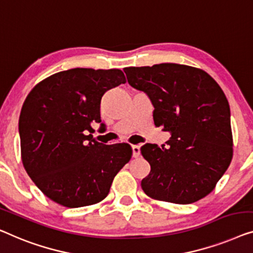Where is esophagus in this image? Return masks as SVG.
<instances>
[{"mask_svg":"<svg viewBox=\"0 0 253 253\" xmlns=\"http://www.w3.org/2000/svg\"><path fill=\"white\" fill-rule=\"evenodd\" d=\"M131 154H133L134 158L140 157V154H141L140 145H133V147H131Z\"/></svg>","mask_w":253,"mask_h":253,"instance_id":"esophagus-1","label":"esophagus"}]
</instances>
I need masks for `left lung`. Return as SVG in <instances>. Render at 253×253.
Listing matches in <instances>:
<instances>
[{
    "instance_id": "obj_1",
    "label": "left lung",
    "mask_w": 253,
    "mask_h": 253,
    "mask_svg": "<svg viewBox=\"0 0 253 253\" xmlns=\"http://www.w3.org/2000/svg\"><path fill=\"white\" fill-rule=\"evenodd\" d=\"M128 84L154 105L155 125L169 131L166 148L147 143L150 173L141 181L151 198L190 204L211 193L233 157L228 101L204 71L173 63L124 69Z\"/></svg>"
}]
</instances>
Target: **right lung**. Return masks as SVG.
Segmentation results:
<instances>
[{"mask_svg": "<svg viewBox=\"0 0 253 253\" xmlns=\"http://www.w3.org/2000/svg\"><path fill=\"white\" fill-rule=\"evenodd\" d=\"M120 70L71 69L38 84L19 117L21 159L37 187L58 204L80 208L108 196L117 173L129 162V144L92 140L105 91L125 84Z\"/></svg>", "mask_w": 253, "mask_h": 253, "instance_id": "obj_1", "label": "right lung"}]
</instances>
